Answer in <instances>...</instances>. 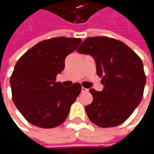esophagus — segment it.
<instances>
[{"label":"esophagus","mask_w":154,"mask_h":154,"mask_svg":"<svg viewBox=\"0 0 154 154\" xmlns=\"http://www.w3.org/2000/svg\"><path fill=\"white\" fill-rule=\"evenodd\" d=\"M88 92V89H86V88H85V87H81V92Z\"/></svg>","instance_id":"1"}]
</instances>
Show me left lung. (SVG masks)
Here are the masks:
<instances>
[{
	"label": "left lung",
	"instance_id": "obj_1",
	"mask_svg": "<svg viewBox=\"0 0 154 154\" xmlns=\"http://www.w3.org/2000/svg\"><path fill=\"white\" fill-rule=\"evenodd\" d=\"M77 52L92 56L103 89H90L93 100L86 107L89 119L101 128L127 120L140 103L146 75L140 58L128 45L107 37L86 38Z\"/></svg>",
	"mask_w": 154,
	"mask_h": 154
}]
</instances>
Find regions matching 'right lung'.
<instances>
[{
    "label": "right lung",
    "instance_id": "obj_1",
    "mask_svg": "<svg viewBox=\"0 0 154 154\" xmlns=\"http://www.w3.org/2000/svg\"><path fill=\"white\" fill-rule=\"evenodd\" d=\"M81 43L80 38H54L40 42L19 59L11 75L13 101L33 125L51 128L61 125L81 91L80 83L63 86L56 75L65 58Z\"/></svg>",
    "mask_w": 154,
    "mask_h": 154
}]
</instances>
